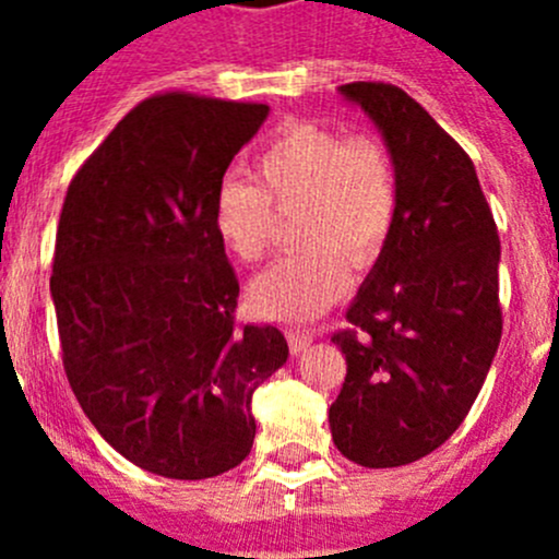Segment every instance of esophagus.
<instances>
[{
  "instance_id": "1",
  "label": "esophagus",
  "mask_w": 559,
  "mask_h": 559,
  "mask_svg": "<svg viewBox=\"0 0 559 559\" xmlns=\"http://www.w3.org/2000/svg\"><path fill=\"white\" fill-rule=\"evenodd\" d=\"M286 337H289V348H292V352L300 354V352H306L308 346H311L316 332L308 330V326H292V330L286 332Z\"/></svg>"
}]
</instances>
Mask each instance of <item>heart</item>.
Instances as JSON below:
<instances>
[{"instance_id": "obj_1", "label": "heart", "mask_w": 559, "mask_h": 559, "mask_svg": "<svg viewBox=\"0 0 559 559\" xmlns=\"http://www.w3.org/2000/svg\"><path fill=\"white\" fill-rule=\"evenodd\" d=\"M257 179L218 186L216 238L240 262H259L275 211H300L297 243L306 248L257 275L251 302L275 319H311L343 295L346 267L368 270L384 253L400 211L397 162L379 134L297 121L257 156Z\"/></svg>"}]
</instances>
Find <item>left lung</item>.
Masks as SVG:
<instances>
[{
	"label": "left lung",
	"instance_id": "1",
	"mask_svg": "<svg viewBox=\"0 0 559 559\" xmlns=\"http://www.w3.org/2000/svg\"><path fill=\"white\" fill-rule=\"evenodd\" d=\"M379 123L400 175L397 224L332 332L346 379L332 441L365 467H397L452 438L481 392L500 332V238L471 156L392 83L341 86Z\"/></svg>",
	"mask_w": 559,
	"mask_h": 559
}]
</instances>
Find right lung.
<instances>
[{
	"label": "right lung",
	"instance_id": "1",
	"mask_svg": "<svg viewBox=\"0 0 559 559\" xmlns=\"http://www.w3.org/2000/svg\"><path fill=\"white\" fill-rule=\"evenodd\" d=\"M262 103L165 92L78 167L56 229L67 381L99 436L143 471L211 478L251 452V397L289 357L278 326L238 324L240 284L213 229L229 162Z\"/></svg>",
	"mask_w": 559,
	"mask_h": 559
}]
</instances>
